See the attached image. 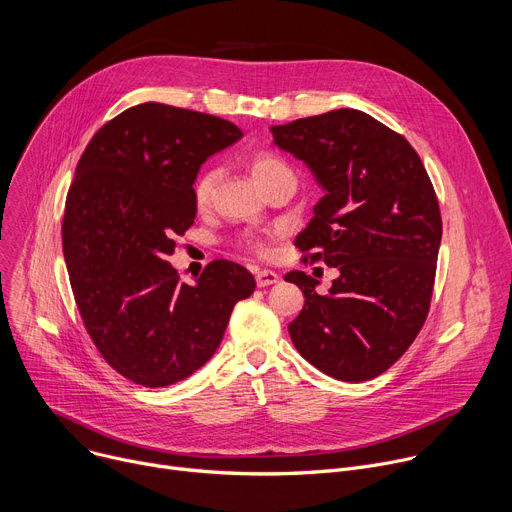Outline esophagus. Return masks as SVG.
Returning a JSON list of instances; mask_svg holds the SVG:
<instances>
[{
  "mask_svg": "<svg viewBox=\"0 0 512 512\" xmlns=\"http://www.w3.org/2000/svg\"><path fill=\"white\" fill-rule=\"evenodd\" d=\"M279 279L281 277L274 270H258L256 272V285L258 287H270L274 283H279Z\"/></svg>",
  "mask_w": 512,
  "mask_h": 512,
  "instance_id": "1",
  "label": "esophagus"
}]
</instances>
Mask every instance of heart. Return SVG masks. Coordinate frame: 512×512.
<instances>
[{"label":"heart","instance_id":"b5f03b06","mask_svg":"<svg viewBox=\"0 0 512 512\" xmlns=\"http://www.w3.org/2000/svg\"><path fill=\"white\" fill-rule=\"evenodd\" d=\"M250 172L256 178V182L264 188L266 184H270L272 180H277L279 176L291 174L289 166L281 160L279 155H274L270 151H256L250 157ZM215 184H217V170L215 168H207L203 170L199 176H196L194 184H192V201L196 209H207L211 205L213 192H215ZM240 246L256 256H268L270 248H268V240L262 238V235H246V238L240 240Z\"/></svg>","mask_w":512,"mask_h":512}]
</instances>
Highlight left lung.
I'll use <instances>...</instances> for the list:
<instances>
[{
  "label": "left lung",
  "instance_id": "left-lung-1",
  "mask_svg": "<svg viewBox=\"0 0 512 512\" xmlns=\"http://www.w3.org/2000/svg\"><path fill=\"white\" fill-rule=\"evenodd\" d=\"M270 133L326 190L295 240L301 262L340 270L326 295L303 270L287 274L305 297L291 340L334 379H373L426 322L443 235L437 192L416 149L361 110H330Z\"/></svg>",
  "mask_w": 512,
  "mask_h": 512
}]
</instances>
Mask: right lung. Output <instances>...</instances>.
<instances>
[{
  "label": "right lung",
  "instance_id": "right-lung-1",
  "mask_svg": "<svg viewBox=\"0 0 512 512\" xmlns=\"http://www.w3.org/2000/svg\"><path fill=\"white\" fill-rule=\"evenodd\" d=\"M240 137L219 116L145 102L100 127L77 162L61 225L69 283L98 352L133 383L166 387L203 367L254 293L235 262L213 260L188 285L166 260L194 223L201 164Z\"/></svg>",
  "mask_w": 512,
  "mask_h": 512
}]
</instances>
